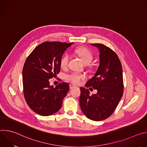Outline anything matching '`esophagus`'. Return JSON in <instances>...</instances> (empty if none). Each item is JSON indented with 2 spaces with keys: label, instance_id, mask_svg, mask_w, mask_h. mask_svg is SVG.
<instances>
[{
  "label": "esophagus",
  "instance_id": "34e87169",
  "mask_svg": "<svg viewBox=\"0 0 147 147\" xmlns=\"http://www.w3.org/2000/svg\"><path fill=\"white\" fill-rule=\"evenodd\" d=\"M69 87H70V89L71 90V89H73V88H74L75 86H74L72 85V84H70V85H69Z\"/></svg>",
  "mask_w": 147,
  "mask_h": 147
}]
</instances>
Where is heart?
Instances as JSON below:
<instances>
[{"label":"heart","mask_w":147,"mask_h":147,"mask_svg":"<svg viewBox=\"0 0 147 147\" xmlns=\"http://www.w3.org/2000/svg\"><path fill=\"white\" fill-rule=\"evenodd\" d=\"M75 53L81 59L85 64L88 65L92 61L94 55L92 52L87 48L80 47L75 50ZM69 60V56L67 54L63 56L60 61V65L62 69H65L67 65ZM86 77L84 74L78 73H71L66 76V79L74 84H79L82 81L86 79Z\"/></svg>","instance_id":"1"}]
</instances>
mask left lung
<instances>
[{
	"label": "left lung",
	"mask_w": 147,
	"mask_h": 147,
	"mask_svg": "<svg viewBox=\"0 0 147 147\" xmlns=\"http://www.w3.org/2000/svg\"><path fill=\"white\" fill-rule=\"evenodd\" d=\"M99 51V65L94 76L86 84L97 94L90 95L88 89L81 87L80 105L88 119L101 121L109 117L123 96V80L121 62L117 54L102 44H92Z\"/></svg>",
	"instance_id": "1"
}]
</instances>
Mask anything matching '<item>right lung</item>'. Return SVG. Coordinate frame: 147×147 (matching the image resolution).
<instances>
[{
  "label": "right lung",
  "instance_id": "right-lung-1",
  "mask_svg": "<svg viewBox=\"0 0 147 147\" xmlns=\"http://www.w3.org/2000/svg\"><path fill=\"white\" fill-rule=\"evenodd\" d=\"M73 43L45 42L37 46L27 58L23 69L24 96L36 113L50 116L62 106L69 90V84L62 82L53 87L49 80L60 72L63 54Z\"/></svg>",
  "mask_w": 147,
  "mask_h": 147
}]
</instances>
